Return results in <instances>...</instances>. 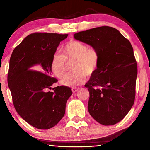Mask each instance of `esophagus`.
Segmentation results:
<instances>
[{"label": "esophagus", "mask_w": 150, "mask_h": 150, "mask_svg": "<svg viewBox=\"0 0 150 150\" xmlns=\"http://www.w3.org/2000/svg\"><path fill=\"white\" fill-rule=\"evenodd\" d=\"M79 90V88H73L71 89V90H72L73 93H75V92H77Z\"/></svg>", "instance_id": "obj_1"}]
</instances>
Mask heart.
<instances>
[{
	"mask_svg": "<svg viewBox=\"0 0 150 150\" xmlns=\"http://www.w3.org/2000/svg\"><path fill=\"white\" fill-rule=\"evenodd\" d=\"M62 55L55 53L52 56L50 68L56 77L61 79L66 71V62H73L71 66L73 72L66 75L60 81L66 86L75 87L83 83L86 75L93 74L99 63L97 51L78 40H71L67 42L62 47Z\"/></svg>",
	"mask_w": 150,
	"mask_h": 150,
	"instance_id": "1",
	"label": "heart"
}]
</instances>
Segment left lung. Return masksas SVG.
Returning a JSON list of instances; mask_svg holds the SVG:
<instances>
[{"label": "left lung", "mask_w": 150, "mask_h": 150, "mask_svg": "<svg viewBox=\"0 0 150 150\" xmlns=\"http://www.w3.org/2000/svg\"><path fill=\"white\" fill-rule=\"evenodd\" d=\"M99 54L98 66L85 87L90 92L88 110L104 126L123 119L135 101L137 66L129 41L112 27L92 28L74 34Z\"/></svg>", "instance_id": "obj_1"}]
</instances>
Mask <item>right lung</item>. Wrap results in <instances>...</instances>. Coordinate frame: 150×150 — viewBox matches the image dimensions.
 Returning a JSON list of instances; mask_svg holds the SVG:
<instances>
[{
  "instance_id": "add662e5",
  "label": "right lung",
  "mask_w": 150,
  "mask_h": 150,
  "mask_svg": "<svg viewBox=\"0 0 150 150\" xmlns=\"http://www.w3.org/2000/svg\"><path fill=\"white\" fill-rule=\"evenodd\" d=\"M68 34L34 33L14 49L9 60L8 86L17 112L40 129L53 128L65 114L71 88L60 86L47 91L57 79L51 77V60Z\"/></svg>"
}]
</instances>
